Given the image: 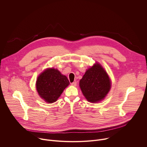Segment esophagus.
Instances as JSON below:
<instances>
[{"label":"esophagus","instance_id":"1","mask_svg":"<svg viewBox=\"0 0 147 147\" xmlns=\"http://www.w3.org/2000/svg\"><path fill=\"white\" fill-rule=\"evenodd\" d=\"M71 86H77V82L76 81H74L73 82L71 83Z\"/></svg>","mask_w":147,"mask_h":147}]
</instances>
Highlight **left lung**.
I'll use <instances>...</instances> for the list:
<instances>
[{
    "mask_svg": "<svg viewBox=\"0 0 147 147\" xmlns=\"http://www.w3.org/2000/svg\"><path fill=\"white\" fill-rule=\"evenodd\" d=\"M80 87L83 95L91 102L103 99L111 89L109 77L99 64L88 69L80 81Z\"/></svg>",
    "mask_w": 147,
    "mask_h": 147,
    "instance_id": "1",
    "label": "left lung"
}]
</instances>
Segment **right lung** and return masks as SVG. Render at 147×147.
Returning a JSON list of instances; mask_svg holds the SVG:
<instances>
[{
  "label": "right lung",
  "mask_w": 147,
  "mask_h": 147,
  "mask_svg": "<svg viewBox=\"0 0 147 147\" xmlns=\"http://www.w3.org/2000/svg\"><path fill=\"white\" fill-rule=\"evenodd\" d=\"M69 84L66 76L62 75L57 69H48L38 77L36 87L42 98L48 103H53L57 100Z\"/></svg>",
  "instance_id": "right-lung-1"
}]
</instances>
